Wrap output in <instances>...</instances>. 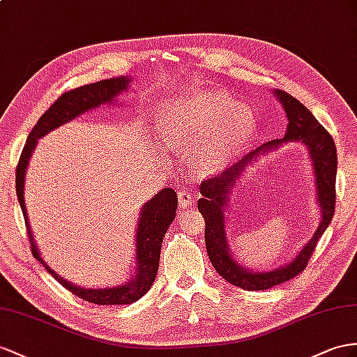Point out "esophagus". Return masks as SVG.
I'll list each match as a JSON object with an SVG mask.
<instances>
[{
	"label": "esophagus",
	"instance_id": "esophagus-1",
	"mask_svg": "<svg viewBox=\"0 0 357 357\" xmlns=\"http://www.w3.org/2000/svg\"><path fill=\"white\" fill-rule=\"evenodd\" d=\"M178 200H179V206L181 208H187L191 204H193V193L190 190H181L178 193Z\"/></svg>",
	"mask_w": 357,
	"mask_h": 357
}]
</instances>
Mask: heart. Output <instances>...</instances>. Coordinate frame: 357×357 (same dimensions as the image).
I'll return each mask as SVG.
<instances>
[{
  "instance_id": "1",
  "label": "heart",
  "mask_w": 357,
  "mask_h": 357,
  "mask_svg": "<svg viewBox=\"0 0 357 357\" xmlns=\"http://www.w3.org/2000/svg\"><path fill=\"white\" fill-rule=\"evenodd\" d=\"M258 130L253 109L218 90H191L162 105L158 131L170 148L188 153L197 175H214L248 148Z\"/></svg>"
}]
</instances>
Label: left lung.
<instances>
[{"instance_id": "left-lung-1", "label": "left lung", "mask_w": 357, "mask_h": 357, "mask_svg": "<svg viewBox=\"0 0 357 357\" xmlns=\"http://www.w3.org/2000/svg\"><path fill=\"white\" fill-rule=\"evenodd\" d=\"M274 98H278L288 117L287 132L283 139L264 143L259 148L245 155L232 167L226 169L220 175L209 178L200 184V195L197 209L205 218V244L208 257L213 267L220 276L232 285L248 289L262 291L274 285L296 278L305 270L307 261L312 255L317 241L332 222L335 213V181H336V148L335 142L324 128L314 117L309 109L283 90H273ZM303 142L313 164L316 176V195L320 208V223L311 240L304 246L296 258L285 266L270 272H257L245 269L236 261L229 249V241L225 235L224 213L229 204V195L236 182L241 177L243 169L252 162H256L262 154L277 150L287 142Z\"/></svg>"}]
</instances>
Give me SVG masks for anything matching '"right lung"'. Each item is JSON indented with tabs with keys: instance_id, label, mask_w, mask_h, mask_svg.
<instances>
[{
	"instance_id": "add662e5",
	"label": "right lung",
	"mask_w": 357,
	"mask_h": 357,
	"mask_svg": "<svg viewBox=\"0 0 357 357\" xmlns=\"http://www.w3.org/2000/svg\"><path fill=\"white\" fill-rule=\"evenodd\" d=\"M130 83V77H116L98 81V83L87 84L63 93L56 102L42 114L38 123L34 125L29 139L25 142L24 151L16 167V195L25 218L26 231H29L31 252L34 255V258L47 268L48 273H51V276L54 279H57L63 287L69 289L72 294H75L79 298L95 305H130L142 298L153 285V280L157 278L158 271L162 238L176 215L178 196L175 193V190L162 188L142 206L140 217L137 218L135 231V271L132 273L130 280L122 283V285L109 288H83L66 279H63L60 274H57L43 261L38 244L34 241L29 214H26V206L24 200L25 173L26 169H29L30 158L39 139H42V137H45L52 130H56V128L74 121L75 117L91 112V109H96L105 104L117 102V96L121 95L122 91L128 90Z\"/></svg>"
}]
</instances>
